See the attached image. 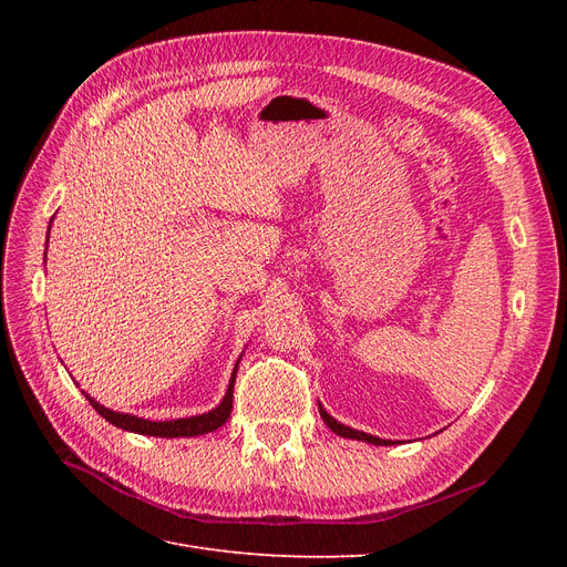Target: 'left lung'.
I'll return each mask as SVG.
<instances>
[{
  "label": "left lung",
  "instance_id": "1",
  "mask_svg": "<svg viewBox=\"0 0 567 567\" xmlns=\"http://www.w3.org/2000/svg\"><path fill=\"white\" fill-rule=\"evenodd\" d=\"M319 414H321L323 423L329 425L331 431H333L336 435H340V437L359 440V442H369V444H379V447H390V444H398V442H392V440H383V437H375V435H369V433H362V431H354V427H350V425H346V423L336 421V419L329 414V411H326L321 404H319Z\"/></svg>",
  "mask_w": 567,
  "mask_h": 567
}]
</instances>
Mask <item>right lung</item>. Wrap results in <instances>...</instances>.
<instances>
[{
    "mask_svg": "<svg viewBox=\"0 0 567 567\" xmlns=\"http://www.w3.org/2000/svg\"><path fill=\"white\" fill-rule=\"evenodd\" d=\"M47 244H49V236H47ZM241 357L236 359V367L231 371V379H229V388L225 392V398H221V402L215 409L205 411V414H198V416L175 419V421H148V419H140V416H132V414H120V411L106 409L104 404H99L94 398H90L87 392H84V390L82 392L101 416H104L109 423H113L115 427H123V431L151 435V437H196V435H205V433L217 431V427L225 425L227 419L231 416L234 383H236V371H238V362H241Z\"/></svg>",
    "mask_w": 567,
    "mask_h": 567,
    "instance_id": "obj_1",
    "label": "right lung"
}]
</instances>
